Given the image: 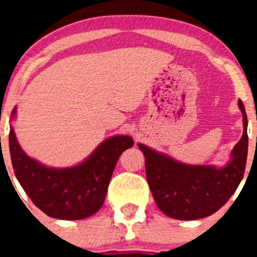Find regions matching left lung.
<instances>
[{"label": "left lung", "instance_id": "left-lung-1", "mask_svg": "<svg viewBox=\"0 0 257 257\" xmlns=\"http://www.w3.org/2000/svg\"><path fill=\"white\" fill-rule=\"evenodd\" d=\"M242 113V137L230 153L226 165H190L164 153L138 144L145 157V173L158 208L177 220H196L216 212L231 198L243 178L247 158V116Z\"/></svg>", "mask_w": 257, "mask_h": 257}]
</instances>
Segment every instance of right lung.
I'll return each mask as SVG.
<instances>
[{
    "label": "right lung",
    "instance_id": "obj_1",
    "mask_svg": "<svg viewBox=\"0 0 257 257\" xmlns=\"http://www.w3.org/2000/svg\"><path fill=\"white\" fill-rule=\"evenodd\" d=\"M16 113L15 107L11 121ZM9 143L15 174L33 204L51 217L82 220L102 208L116 162L134 142L129 136L109 137L82 163L69 168L47 167L28 157L12 125Z\"/></svg>",
    "mask_w": 257,
    "mask_h": 257
}]
</instances>
